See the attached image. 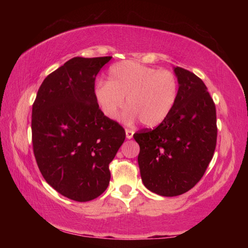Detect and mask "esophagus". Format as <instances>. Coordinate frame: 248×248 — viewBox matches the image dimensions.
I'll use <instances>...</instances> for the list:
<instances>
[{
    "label": "esophagus",
    "instance_id": "obj_1",
    "mask_svg": "<svg viewBox=\"0 0 248 248\" xmlns=\"http://www.w3.org/2000/svg\"><path fill=\"white\" fill-rule=\"evenodd\" d=\"M133 133L134 131L131 129H125V137H127V139H131L133 137Z\"/></svg>",
    "mask_w": 248,
    "mask_h": 248
}]
</instances>
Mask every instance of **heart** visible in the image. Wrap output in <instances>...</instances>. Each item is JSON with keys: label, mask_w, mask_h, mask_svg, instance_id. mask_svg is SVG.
<instances>
[{"label": "heart", "mask_w": 248, "mask_h": 248, "mask_svg": "<svg viewBox=\"0 0 248 248\" xmlns=\"http://www.w3.org/2000/svg\"><path fill=\"white\" fill-rule=\"evenodd\" d=\"M178 96V81L169 70H157L133 61H124L109 70L108 82H98L95 98L104 115L117 119L127 98L128 120L139 118L154 128L165 121Z\"/></svg>", "instance_id": "1"}]
</instances>
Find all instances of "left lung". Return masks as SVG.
Wrapping results in <instances>:
<instances>
[{"label":"left lung","instance_id":"8db88e82","mask_svg":"<svg viewBox=\"0 0 248 248\" xmlns=\"http://www.w3.org/2000/svg\"><path fill=\"white\" fill-rule=\"evenodd\" d=\"M174 71L179 87L170 116L155 129L133 134L142 182L164 197L183 195L202 178L217 134L216 105L202 79L179 66Z\"/></svg>","mask_w":248,"mask_h":248}]
</instances>
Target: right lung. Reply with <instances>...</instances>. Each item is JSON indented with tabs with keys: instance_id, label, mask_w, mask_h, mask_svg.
Here are the masks:
<instances>
[{
	"instance_id": "1",
	"label": "right lung",
	"mask_w": 248,
	"mask_h": 248,
	"mask_svg": "<svg viewBox=\"0 0 248 248\" xmlns=\"http://www.w3.org/2000/svg\"><path fill=\"white\" fill-rule=\"evenodd\" d=\"M111 57H75L44 79L31 114L32 150L41 175L78 202L97 198L125 131L100 110L95 78Z\"/></svg>"
}]
</instances>
